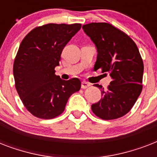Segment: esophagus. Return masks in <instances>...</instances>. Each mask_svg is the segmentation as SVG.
<instances>
[{
	"label": "esophagus",
	"instance_id": "obj_1",
	"mask_svg": "<svg viewBox=\"0 0 157 157\" xmlns=\"http://www.w3.org/2000/svg\"><path fill=\"white\" fill-rule=\"evenodd\" d=\"M90 86L91 84H90L89 82H87V81H82V82H81V88L82 89L88 88V87H90Z\"/></svg>",
	"mask_w": 157,
	"mask_h": 157
}]
</instances>
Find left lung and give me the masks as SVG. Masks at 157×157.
<instances>
[{"label": "left lung", "instance_id": "obj_1", "mask_svg": "<svg viewBox=\"0 0 157 157\" xmlns=\"http://www.w3.org/2000/svg\"><path fill=\"white\" fill-rule=\"evenodd\" d=\"M97 48L94 70L109 74L112 81L107 90L100 85L103 98L91 109L103 120H114L131 110L143 90L144 62L134 41L118 28L107 23L82 26Z\"/></svg>", "mask_w": 157, "mask_h": 157}]
</instances>
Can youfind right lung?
I'll list each match as a JSON object with an SVG mask.
<instances>
[{"mask_svg": "<svg viewBox=\"0 0 157 157\" xmlns=\"http://www.w3.org/2000/svg\"><path fill=\"white\" fill-rule=\"evenodd\" d=\"M81 23H48L33 28L21 42L13 62L15 88L24 107L40 119L61 115L69 97L80 90L81 81L55 75L62 51Z\"/></svg>", "mask_w": 157, "mask_h": 157, "instance_id": "1", "label": "right lung"}]
</instances>
